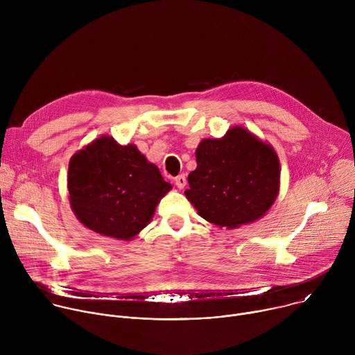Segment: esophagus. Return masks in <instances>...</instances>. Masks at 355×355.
<instances>
[{
  "label": "esophagus",
  "mask_w": 355,
  "mask_h": 355,
  "mask_svg": "<svg viewBox=\"0 0 355 355\" xmlns=\"http://www.w3.org/2000/svg\"><path fill=\"white\" fill-rule=\"evenodd\" d=\"M174 184L181 189V188H184L185 185H187V178H185V175L184 174H181V175H177L175 178H174Z\"/></svg>",
  "instance_id": "34e87169"
}]
</instances>
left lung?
<instances>
[{
  "instance_id": "left-lung-1",
  "label": "left lung",
  "mask_w": 355,
  "mask_h": 355,
  "mask_svg": "<svg viewBox=\"0 0 355 355\" xmlns=\"http://www.w3.org/2000/svg\"><path fill=\"white\" fill-rule=\"evenodd\" d=\"M196 170L185 195L198 214L234 229L261 218L278 195L279 162L271 146L243 128L222 139H205L196 148Z\"/></svg>"
}]
</instances>
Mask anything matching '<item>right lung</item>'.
Returning a JSON list of instances; mask_svg holds the SVG:
<instances>
[{
    "mask_svg": "<svg viewBox=\"0 0 355 355\" xmlns=\"http://www.w3.org/2000/svg\"><path fill=\"white\" fill-rule=\"evenodd\" d=\"M67 187L78 220L119 240H130L146 227L171 188L136 146H121L107 136L71 157Z\"/></svg>",
    "mask_w": 355,
    "mask_h": 355,
    "instance_id": "obj_1",
    "label": "right lung"
}]
</instances>
